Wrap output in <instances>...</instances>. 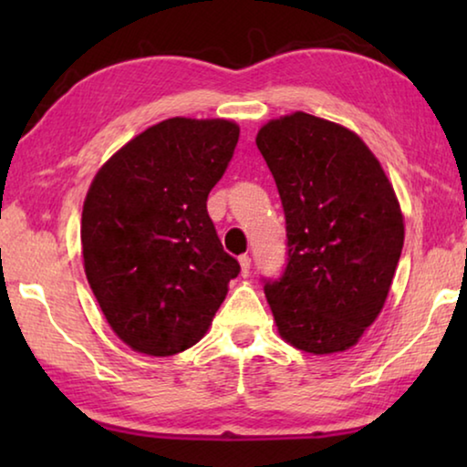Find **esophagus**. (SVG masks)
<instances>
[{
	"mask_svg": "<svg viewBox=\"0 0 467 467\" xmlns=\"http://www.w3.org/2000/svg\"><path fill=\"white\" fill-rule=\"evenodd\" d=\"M239 264H241V275L247 278L249 272H251V257L249 255H241L239 257Z\"/></svg>",
	"mask_w": 467,
	"mask_h": 467,
	"instance_id": "obj_1",
	"label": "esophagus"
}]
</instances>
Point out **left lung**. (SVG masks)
<instances>
[{
	"label": "left lung",
	"mask_w": 467,
	"mask_h": 467,
	"mask_svg": "<svg viewBox=\"0 0 467 467\" xmlns=\"http://www.w3.org/2000/svg\"><path fill=\"white\" fill-rule=\"evenodd\" d=\"M255 141L286 218V267L264 278L275 326L303 352L348 350L381 313L400 262L398 197L365 141L337 123L296 110Z\"/></svg>",
	"instance_id": "1"
}]
</instances>
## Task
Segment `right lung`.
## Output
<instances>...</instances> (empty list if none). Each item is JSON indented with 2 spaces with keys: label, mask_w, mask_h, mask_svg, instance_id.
Listing matches in <instances>:
<instances>
[{
  "label": "right lung",
  "mask_w": 467,
  "mask_h": 467,
  "mask_svg": "<svg viewBox=\"0 0 467 467\" xmlns=\"http://www.w3.org/2000/svg\"><path fill=\"white\" fill-rule=\"evenodd\" d=\"M236 141L233 121L172 117L128 141L92 181L82 210L86 278L136 352L172 357L200 342L241 272L205 205Z\"/></svg>",
  "instance_id": "1"
}]
</instances>
